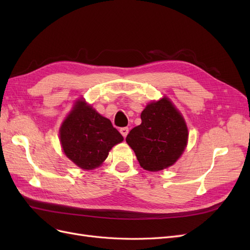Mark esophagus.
<instances>
[{
	"label": "esophagus",
	"instance_id": "34e87169",
	"mask_svg": "<svg viewBox=\"0 0 250 250\" xmlns=\"http://www.w3.org/2000/svg\"><path fill=\"white\" fill-rule=\"evenodd\" d=\"M128 131H129V129H128L127 127H122V128H121V129H120L121 134H122L124 138H126V135L128 134Z\"/></svg>",
	"mask_w": 250,
	"mask_h": 250
}]
</instances>
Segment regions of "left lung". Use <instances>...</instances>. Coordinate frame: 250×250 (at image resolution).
Wrapping results in <instances>:
<instances>
[{
	"label": "left lung",
	"mask_w": 250,
	"mask_h": 250,
	"mask_svg": "<svg viewBox=\"0 0 250 250\" xmlns=\"http://www.w3.org/2000/svg\"><path fill=\"white\" fill-rule=\"evenodd\" d=\"M141 119L142 124L132 128L126 137L141 167L153 172L170 167L187 146L188 128L184 118L165 97L148 104Z\"/></svg>",
	"instance_id": "left-lung-1"
}]
</instances>
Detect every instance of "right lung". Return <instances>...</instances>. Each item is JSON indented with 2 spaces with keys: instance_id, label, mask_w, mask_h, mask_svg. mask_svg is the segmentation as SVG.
Segmentation results:
<instances>
[{
  "instance_id": "right-lung-1",
  "label": "right lung",
  "mask_w": 250,
  "mask_h": 250,
  "mask_svg": "<svg viewBox=\"0 0 250 250\" xmlns=\"http://www.w3.org/2000/svg\"><path fill=\"white\" fill-rule=\"evenodd\" d=\"M124 139L111 122L84 101H78L60 127L63 152L78 167L92 170L107 157L109 150Z\"/></svg>"
}]
</instances>
